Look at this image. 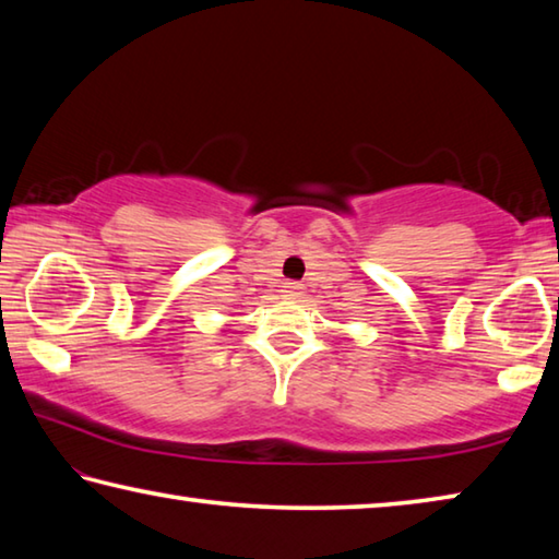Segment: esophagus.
Listing matches in <instances>:
<instances>
[{
  "label": "esophagus",
  "instance_id": "obj_1",
  "mask_svg": "<svg viewBox=\"0 0 559 559\" xmlns=\"http://www.w3.org/2000/svg\"><path fill=\"white\" fill-rule=\"evenodd\" d=\"M283 293H286L288 298H300L302 296V283L286 281V283H283Z\"/></svg>",
  "mask_w": 559,
  "mask_h": 559
}]
</instances>
